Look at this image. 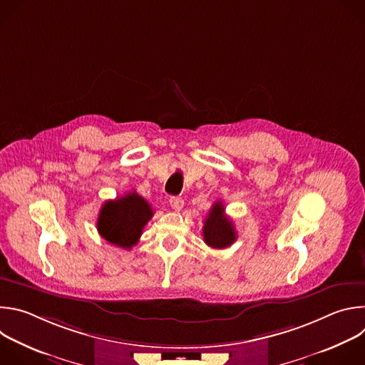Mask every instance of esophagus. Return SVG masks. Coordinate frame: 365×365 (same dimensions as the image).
Returning a JSON list of instances; mask_svg holds the SVG:
<instances>
[{
	"instance_id": "esophagus-1",
	"label": "esophagus",
	"mask_w": 365,
	"mask_h": 365,
	"mask_svg": "<svg viewBox=\"0 0 365 365\" xmlns=\"http://www.w3.org/2000/svg\"><path fill=\"white\" fill-rule=\"evenodd\" d=\"M170 206H172V210L173 211H180L182 207H183V205H185V202H183V199L182 197H178V196H173V197H170Z\"/></svg>"
}]
</instances>
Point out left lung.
I'll use <instances>...</instances> for the list:
<instances>
[{
	"label": "left lung",
	"instance_id": "8db88e82",
	"mask_svg": "<svg viewBox=\"0 0 365 365\" xmlns=\"http://www.w3.org/2000/svg\"><path fill=\"white\" fill-rule=\"evenodd\" d=\"M202 234L205 244L217 250L227 248L237 240L234 224L225 215V207L222 202H215L212 205L210 215L203 222Z\"/></svg>",
	"mask_w": 365,
	"mask_h": 365
}]
</instances>
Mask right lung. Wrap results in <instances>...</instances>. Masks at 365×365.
Returning <instances> with one entry per match:
<instances>
[{
  "mask_svg": "<svg viewBox=\"0 0 365 365\" xmlns=\"http://www.w3.org/2000/svg\"><path fill=\"white\" fill-rule=\"evenodd\" d=\"M150 203L135 192L108 200L101 207L96 228L108 242L131 250L143 234V228L153 217Z\"/></svg>",
  "mask_w": 365,
  "mask_h": 365,
  "instance_id": "right-lung-1",
  "label": "right lung"
}]
</instances>
